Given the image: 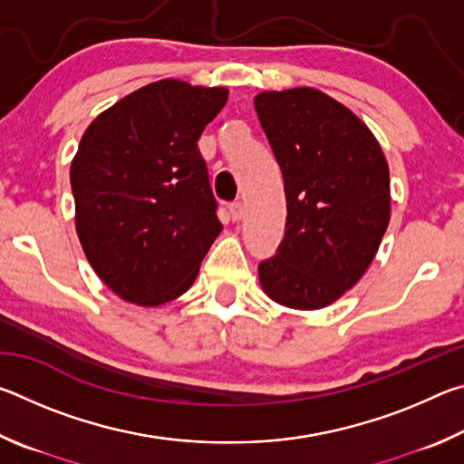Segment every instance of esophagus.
I'll return each instance as SVG.
<instances>
[{
    "instance_id": "34e87169",
    "label": "esophagus",
    "mask_w": 464,
    "mask_h": 464,
    "mask_svg": "<svg viewBox=\"0 0 464 464\" xmlns=\"http://www.w3.org/2000/svg\"><path fill=\"white\" fill-rule=\"evenodd\" d=\"M229 215L233 221H239V218L246 215V204H243L241 200H235L229 204Z\"/></svg>"
}]
</instances>
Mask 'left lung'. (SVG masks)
<instances>
[{"label":"left lung","instance_id":"obj_1","mask_svg":"<svg viewBox=\"0 0 464 464\" xmlns=\"http://www.w3.org/2000/svg\"><path fill=\"white\" fill-rule=\"evenodd\" d=\"M286 194V229L260 262L264 293L290 309L337 301L362 278L391 218L389 166L366 124L313 88L257 93Z\"/></svg>","mask_w":464,"mask_h":464}]
</instances>
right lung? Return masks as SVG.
<instances>
[{"mask_svg":"<svg viewBox=\"0 0 464 464\" xmlns=\"http://www.w3.org/2000/svg\"><path fill=\"white\" fill-rule=\"evenodd\" d=\"M229 92L161 80L83 132L72 163L75 227L102 282L155 307L184 295L223 225L198 151Z\"/></svg>","mask_w":464,"mask_h":464,"instance_id":"add662e5","label":"right lung"}]
</instances>
